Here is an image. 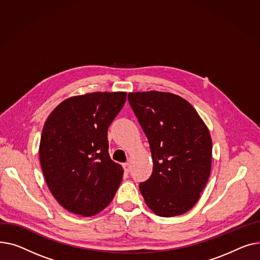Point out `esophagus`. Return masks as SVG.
<instances>
[{
    "label": "esophagus",
    "mask_w": 260,
    "mask_h": 260,
    "mask_svg": "<svg viewBox=\"0 0 260 260\" xmlns=\"http://www.w3.org/2000/svg\"><path fill=\"white\" fill-rule=\"evenodd\" d=\"M123 168H124V170H125L126 173H129V172H130V165H129L128 162L124 164V165H123Z\"/></svg>",
    "instance_id": "obj_1"
}]
</instances>
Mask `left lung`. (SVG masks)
<instances>
[{
    "label": "left lung",
    "mask_w": 260,
    "mask_h": 260,
    "mask_svg": "<svg viewBox=\"0 0 260 260\" xmlns=\"http://www.w3.org/2000/svg\"><path fill=\"white\" fill-rule=\"evenodd\" d=\"M128 101L144 130L153 159L149 179L140 184L156 215H181L200 200L211 172L210 132L193 106L158 91L134 92Z\"/></svg>",
    "instance_id": "1"
}]
</instances>
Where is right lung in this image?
<instances>
[{
    "mask_svg": "<svg viewBox=\"0 0 260 260\" xmlns=\"http://www.w3.org/2000/svg\"><path fill=\"white\" fill-rule=\"evenodd\" d=\"M126 92H93L60 103L44 125L40 161L47 186L66 210L93 216L108 206L123 178L110 158L108 128Z\"/></svg>",
    "mask_w": 260,
    "mask_h": 260,
    "instance_id": "obj_1",
    "label": "right lung"
}]
</instances>
